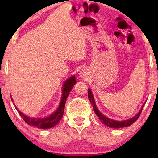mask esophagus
<instances>
[{"label": "esophagus", "mask_w": 158, "mask_h": 158, "mask_svg": "<svg viewBox=\"0 0 158 158\" xmlns=\"http://www.w3.org/2000/svg\"><path fill=\"white\" fill-rule=\"evenodd\" d=\"M79 75L81 78H85V77H87V73H86V71L85 70H83L80 72Z\"/></svg>", "instance_id": "obj_1"}]
</instances>
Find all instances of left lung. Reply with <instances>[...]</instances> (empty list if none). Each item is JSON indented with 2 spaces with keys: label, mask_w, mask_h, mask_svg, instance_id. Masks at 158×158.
<instances>
[{
  "label": "left lung",
  "mask_w": 158,
  "mask_h": 158,
  "mask_svg": "<svg viewBox=\"0 0 158 158\" xmlns=\"http://www.w3.org/2000/svg\"><path fill=\"white\" fill-rule=\"evenodd\" d=\"M88 96L90 103L93 105V108H94L95 114H96V116H98V119L100 120L103 124L106 125L107 127H111V128H114V129L123 128V127H129L133 123H135L136 122V120L139 118V116H140V114H141L142 112V110L143 109L144 106V104L142 105V109H140V111L138 112L135 116H134L132 118H129V119H127V120H124V121H116V120L111 119V118H108L107 116L103 115L101 112H100V111H99L98 108L96 106V102H95V100H94V95H93V93L91 91V90H90V88H88Z\"/></svg>",
  "instance_id": "1"
}]
</instances>
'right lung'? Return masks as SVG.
I'll list each match as a JSON object with an SVG mask.
<instances>
[{"instance_id": "obj_1", "label": "right lung", "mask_w": 158, "mask_h": 158, "mask_svg": "<svg viewBox=\"0 0 158 158\" xmlns=\"http://www.w3.org/2000/svg\"><path fill=\"white\" fill-rule=\"evenodd\" d=\"M76 83V81H75V75H73L69 77L68 80H66L64 81L62 86V98L60 101L59 107L57 108V109L48 116H46L44 118H34V117H30L25 114H23L22 112H21L18 109V108L16 106V105L14 104V106L16 107V109L18 112L20 114V116L22 117L23 120L25 121V122L27 124L31 125L36 127L39 129H49L52 127H55L56 125L58 124V122L61 120V118L63 116L64 114V106H65V102L70 92L72 90L73 86ZM11 100L13 101L12 97Z\"/></svg>"}]
</instances>
